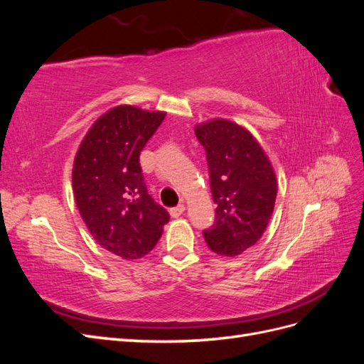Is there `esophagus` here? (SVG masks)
I'll use <instances>...</instances> for the list:
<instances>
[{
    "label": "esophagus",
    "mask_w": 364,
    "mask_h": 364,
    "mask_svg": "<svg viewBox=\"0 0 364 364\" xmlns=\"http://www.w3.org/2000/svg\"><path fill=\"white\" fill-rule=\"evenodd\" d=\"M183 211H185V205H183V203H181V205H178V206H174V208H171V209H170V215L176 218V217L182 215V214H183Z\"/></svg>",
    "instance_id": "34e87169"
}]
</instances>
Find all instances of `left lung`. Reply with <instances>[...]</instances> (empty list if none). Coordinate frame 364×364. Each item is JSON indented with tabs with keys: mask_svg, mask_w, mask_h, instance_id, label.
<instances>
[{
	"mask_svg": "<svg viewBox=\"0 0 364 364\" xmlns=\"http://www.w3.org/2000/svg\"><path fill=\"white\" fill-rule=\"evenodd\" d=\"M206 151L215 220L203 230L208 247L235 257L264 234L277 200V178L266 153L246 129L228 119L196 127Z\"/></svg>",
	"mask_w": 364,
	"mask_h": 364,
	"instance_id": "1",
	"label": "left lung"
}]
</instances>
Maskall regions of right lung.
Listing matches in <instances>:
<instances>
[{
    "mask_svg": "<svg viewBox=\"0 0 364 364\" xmlns=\"http://www.w3.org/2000/svg\"><path fill=\"white\" fill-rule=\"evenodd\" d=\"M164 118L117 106L95 121L74 159L73 188L83 222L98 245L123 259L147 255L170 220L149 194L139 164Z\"/></svg>",
    "mask_w": 364,
    "mask_h": 364,
    "instance_id": "obj_1",
    "label": "right lung"
}]
</instances>
